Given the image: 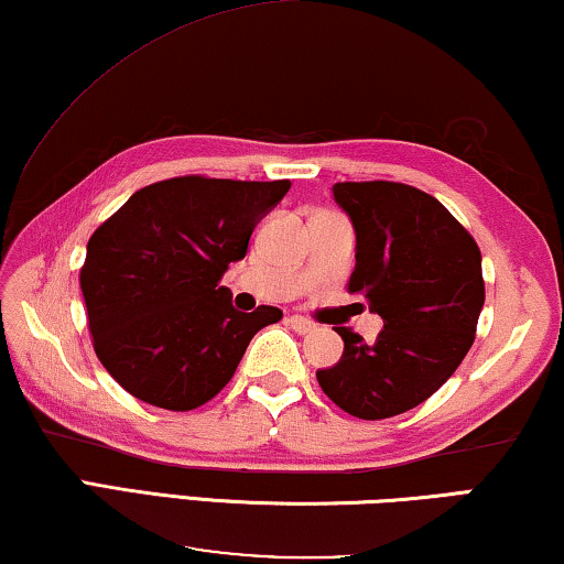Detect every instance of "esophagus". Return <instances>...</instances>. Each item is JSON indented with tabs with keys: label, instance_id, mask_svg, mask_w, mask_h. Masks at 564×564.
I'll use <instances>...</instances> for the list:
<instances>
[{
	"label": "esophagus",
	"instance_id": "obj_1",
	"mask_svg": "<svg viewBox=\"0 0 564 564\" xmlns=\"http://www.w3.org/2000/svg\"><path fill=\"white\" fill-rule=\"evenodd\" d=\"M289 324H291L293 330H299V334H311V330L316 328L314 321L306 318V316H299V314H293V316L289 318Z\"/></svg>",
	"mask_w": 564,
	"mask_h": 564
}]
</instances>
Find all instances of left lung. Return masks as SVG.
Masks as SVG:
<instances>
[{
	"instance_id": "obj_1",
	"label": "left lung",
	"mask_w": 564,
	"mask_h": 564,
	"mask_svg": "<svg viewBox=\"0 0 564 564\" xmlns=\"http://www.w3.org/2000/svg\"><path fill=\"white\" fill-rule=\"evenodd\" d=\"M334 198L356 230L348 293L383 318L377 341L336 326L344 356L316 371L346 414L377 422L414 409L457 371L485 306L477 240L444 205L414 185L336 183Z\"/></svg>"
}]
</instances>
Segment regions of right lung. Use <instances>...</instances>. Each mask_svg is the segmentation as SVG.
<instances>
[{
	"mask_svg": "<svg viewBox=\"0 0 564 564\" xmlns=\"http://www.w3.org/2000/svg\"><path fill=\"white\" fill-rule=\"evenodd\" d=\"M291 181L181 175L140 187L87 240L79 289L97 359L145 404L191 411L234 379L281 308L236 311L220 285Z\"/></svg>",
	"mask_w": 564,
	"mask_h": 564,
	"instance_id": "right-lung-1",
	"label": "right lung"
}]
</instances>
